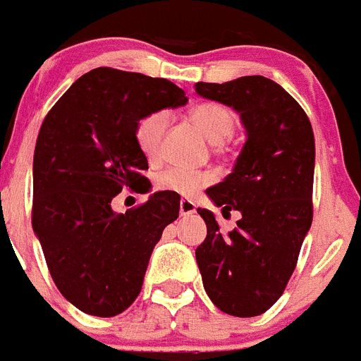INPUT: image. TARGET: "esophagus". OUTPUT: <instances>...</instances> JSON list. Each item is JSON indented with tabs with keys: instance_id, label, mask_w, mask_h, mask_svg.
Wrapping results in <instances>:
<instances>
[{
	"instance_id": "1",
	"label": "esophagus",
	"mask_w": 361,
	"mask_h": 361,
	"mask_svg": "<svg viewBox=\"0 0 361 361\" xmlns=\"http://www.w3.org/2000/svg\"><path fill=\"white\" fill-rule=\"evenodd\" d=\"M196 213V205L195 202L190 200H181L180 202V214L181 216H190V214Z\"/></svg>"
}]
</instances>
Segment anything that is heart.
<instances>
[{
    "mask_svg": "<svg viewBox=\"0 0 361 361\" xmlns=\"http://www.w3.org/2000/svg\"><path fill=\"white\" fill-rule=\"evenodd\" d=\"M190 121L195 124L198 132L207 139L211 145H222L231 137L235 132V115L229 108L218 104V102H204L195 106L189 114ZM169 115L165 111H154L139 121L135 128V141H137L141 152L152 159L159 152L161 139L165 134ZM211 176L202 172H190L185 169L171 166L157 174L156 187L159 190H169L176 195H192L200 187L207 185Z\"/></svg>",
    "mask_w": 361,
    "mask_h": 361,
    "instance_id": "b5f03b06",
    "label": "heart"
}]
</instances>
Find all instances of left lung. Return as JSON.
I'll use <instances>...</instances> for the list:
<instances>
[{
	"label": "left lung",
	"mask_w": 361,
	"mask_h": 361,
	"mask_svg": "<svg viewBox=\"0 0 361 361\" xmlns=\"http://www.w3.org/2000/svg\"><path fill=\"white\" fill-rule=\"evenodd\" d=\"M195 87L200 97L233 108L246 130L231 174L205 190L222 214L235 209L242 218L222 233L214 214L198 209L207 237L196 247V262L220 310L260 316L283 295L312 226V124L284 87L260 75Z\"/></svg>",
	"instance_id": "obj_1"
}]
</instances>
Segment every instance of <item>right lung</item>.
<instances>
[{"instance_id": "1", "label": "right lung", "mask_w": 361, "mask_h": 361, "mask_svg": "<svg viewBox=\"0 0 361 361\" xmlns=\"http://www.w3.org/2000/svg\"><path fill=\"white\" fill-rule=\"evenodd\" d=\"M187 104L181 87L143 73L97 68L51 108L32 161V229L56 288L78 310L111 317L135 301L148 259L180 214L176 192L115 213L123 189L148 192L139 121Z\"/></svg>"}]
</instances>
